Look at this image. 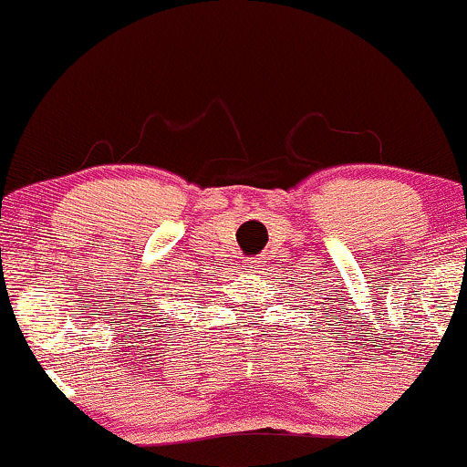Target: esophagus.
Wrapping results in <instances>:
<instances>
[{"mask_svg":"<svg viewBox=\"0 0 467 467\" xmlns=\"http://www.w3.org/2000/svg\"><path fill=\"white\" fill-rule=\"evenodd\" d=\"M244 265H245L244 269L247 271V274H256V271L263 267V261H261V258H247Z\"/></svg>","mask_w":467,"mask_h":467,"instance_id":"34e87169","label":"esophagus"}]
</instances>
